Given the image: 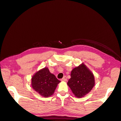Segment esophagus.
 Masks as SVG:
<instances>
[{"instance_id":"34e87169","label":"esophagus","mask_w":121,"mask_h":121,"mask_svg":"<svg viewBox=\"0 0 121 121\" xmlns=\"http://www.w3.org/2000/svg\"><path fill=\"white\" fill-rule=\"evenodd\" d=\"M67 77L66 76H64L63 78H61V81H67Z\"/></svg>"}]
</instances>
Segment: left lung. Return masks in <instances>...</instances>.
Masks as SVG:
<instances>
[{"instance_id":"1","label":"left lung","mask_w":121,"mask_h":121,"mask_svg":"<svg viewBox=\"0 0 121 121\" xmlns=\"http://www.w3.org/2000/svg\"><path fill=\"white\" fill-rule=\"evenodd\" d=\"M67 85L75 96L78 98L84 97L94 87V75L85 64L82 63L72 70L70 78L67 82Z\"/></svg>"}]
</instances>
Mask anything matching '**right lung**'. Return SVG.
I'll list each match as a JSON object with an SVG mask.
<instances>
[{"label": "right lung", "instance_id": "right-lung-1", "mask_svg": "<svg viewBox=\"0 0 121 121\" xmlns=\"http://www.w3.org/2000/svg\"><path fill=\"white\" fill-rule=\"evenodd\" d=\"M60 82L48 68L45 67L39 70L31 78V86L36 92L44 97H48L54 94L58 84Z\"/></svg>", "mask_w": 121, "mask_h": 121}]
</instances>
